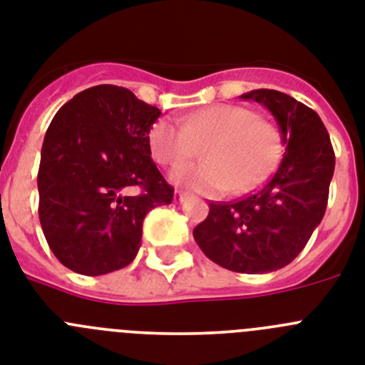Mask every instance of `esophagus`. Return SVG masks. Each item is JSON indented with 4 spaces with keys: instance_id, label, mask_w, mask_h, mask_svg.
I'll return each mask as SVG.
<instances>
[{
    "instance_id": "34e87169",
    "label": "esophagus",
    "mask_w": 365,
    "mask_h": 365,
    "mask_svg": "<svg viewBox=\"0 0 365 365\" xmlns=\"http://www.w3.org/2000/svg\"><path fill=\"white\" fill-rule=\"evenodd\" d=\"M187 200V195L182 191H174V204H183Z\"/></svg>"
}]
</instances>
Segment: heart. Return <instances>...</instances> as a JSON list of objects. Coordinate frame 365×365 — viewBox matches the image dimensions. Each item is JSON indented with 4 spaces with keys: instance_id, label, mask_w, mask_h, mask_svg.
<instances>
[{
    "instance_id": "obj_1",
    "label": "heart",
    "mask_w": 365,
    "mask_h": 365,
    "mask_svg": "<svg viewBox=\"0 0 365 365\" xmlns=\"http://www.w3.org/2000/svg\"><path fill=\"white\" fill-rule=\"evenodd\" d=\"M154 160L176 165L195 158L200 163L178 165L170 173L176 185L198 192H242L257 185L277 158V132L248 108L213 104L174 123L160 119L148 132Z\"/></svg>"
}]
</instances>
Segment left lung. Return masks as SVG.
I'll return each instance as SVG.
<instances>
[{"instance_id":"1","label":"left lung","mask_w":365,"mask_h":365,"mask_svg":"<svg viewBox=\"0 0 365 365\" xmlns=\"http://www.w3.org/2000/svg\"><path fill=\"white\" fill-rule=\"evenodd\" d=\"M240 99L255 101L274 115L284 156L259 191L230 204L211 202L207 218L192 235L222 268L266 274L292 262L322 222L334 150L318 113L290 95L253 90Z\"/></svg>"}]
</instances>
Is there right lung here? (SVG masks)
Instances as JSON below:
<instances>
[{
  "label": "right lung",
  "instance_id": "1",
  "mask_svg": "<svg viewBox=\"0 0 365 365\" xmlns=\"http://www.w3.org/2000/svg\"><path fill=\"white\" fill-rule=\"evenodd\" d=\"M160 115L126 88L101 84L53 117L38 169V215L66 268L103 275L128 266L148 211L173 202L148 145Z\"/></svg>",
  "mask_w": 365,
  "mask_h": 365
}]
</instances>
